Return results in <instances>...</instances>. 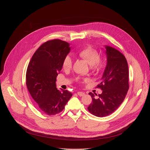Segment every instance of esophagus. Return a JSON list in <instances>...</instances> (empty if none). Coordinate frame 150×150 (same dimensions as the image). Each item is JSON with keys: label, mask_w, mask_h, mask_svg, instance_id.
<instances>
[{"label": "esophagus", "mask_w": 150, "mask_h": 150, "mask_svg": "<svg viewBox=\"0 0 150 150\" xmlns=\"http://www.w3.org/2000/svg\"><path fill=\"white\" fill-rule=\"evenodd\" d=\"M77 94L79 96H80V97H82V96H84V95H85V93L84 92H77Z\"/></svg>", "instance_id": "1"}]
</instances>
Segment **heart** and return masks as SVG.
<instances>
[{
  "mask_svg": "<svg viewBox=\"0 0 150 150\" xmlns=\"http://www.w3.org/2000/svg\"><path fill=\"white\" fill-rule=\"evenodd\" d=\"M78 54L81 58L88 62V64L91 65V67L93 70H100L103 66V61L99 58L98 52L92 47H86V48L81 50ZM72 58L69 55H67L63 59L62 67L64 69H69L72 67Z\"/></svg>",
  "mask_w": 150,
  "mask_h": 150,
  "instance_id": "b5f03b06",
  "label": "heart"
}]
</instances>
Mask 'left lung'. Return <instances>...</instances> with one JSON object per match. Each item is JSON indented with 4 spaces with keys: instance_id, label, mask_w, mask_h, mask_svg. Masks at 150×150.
<instances>
[{
    "instance_id": "1",
    "label": "left lung",
    "mask_w": 150,
    "mask_h": 150,
    "mask_svg": "<svg viewBox=\"0 0 150 150\" xmlns=\"http://www.w3.org/2000/svg\"><path fill=\"white\" fill-rule=\"evenodd\" d=\"M107 64L97 88L103 92L97 94L89 92L92 103L88 111L98 117L114 112L123 101L129 89L128 66L124 55L112 47L105 45Z\"/></svg>"
}]
</instances>
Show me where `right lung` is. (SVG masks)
I'll list each match as a JSON object with an SVG mask.
<instances>
[{
	"mask_svg": "<svg viewBox=\"0 0 150 150\" xmlns=\"http://www.w3.org/2000/svg\"><path fill=\"white\" fill-rule=\"evenodd\" d=\"M69 45L59 39L45 42L35 52L27 67V89L38 108L49 115L61 112L72 96L71 92L59 91L56 86L63 59L70 50Z\"/></svg>",
	"mask_w": 150,
	"mask_h": 150,
	"instance_id": "right-lung-1",
	"label": "right lung"
}]
</instances>
